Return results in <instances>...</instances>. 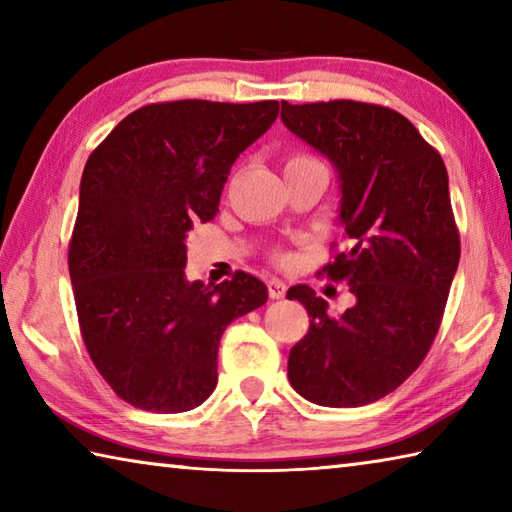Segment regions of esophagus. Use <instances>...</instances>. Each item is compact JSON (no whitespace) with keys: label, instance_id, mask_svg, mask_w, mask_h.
I'll list each match as a JSON object with an SVG mask.
<instances>
[{"label":"esophagus","instance_id":"1","mask_svg":"<svg viewBox=\"0 0 512 512\" xmlns=\"http://www.w3.org/2000/svg\"><path fill=\"white\" fill-rule=\"evenodd\" d=\"M284 293H287V284H284L282 280H277V277H271V280H268V296H271L273 300H280V298H284Z\"/></svg>","mask_w":512,"mask_h":512}]
</instances>
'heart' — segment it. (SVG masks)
Returning <instances> with one entry per match:
<instances>
[{
  "label": "heart",
  "mask_w": 512,
  "mask_h": 512,
  "mask_svg": "<svg viewBox=\"0 0 512 512\" xmlns=\"http://www.w3.org/2000/svg\"><path fill=\"white\" fill-rule=\"evenodd\" d=\"M305 160H311V158H305V155H296V158H291L287 164H291V162H305Z\"/></svg>",
  "instance_id": "obj_1"
}]
</instances>
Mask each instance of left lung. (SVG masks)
I'll return each mask as SVG.
<instances>
[{
	"label": "left lung",
	"mask_w": 512,
	"mask_h": 512,
	"mask_svg": "<svg viewBox=\"0 0 512 512\" xmlns=\"http://www.w3.org/2000/svg\"><path fill=\"white\" fill-rule=\"evenodd\" d=\"M282 124L339 176L348 250L325 271L357 300L329 316L307 284L287 291L311 318L289 381L320 406L370 404L415 372L443 320L461 257L445 162L409 119L372 103L282 101Z\"/></svg>",
	"instance_id": "8db88e82"
}]
</instances>
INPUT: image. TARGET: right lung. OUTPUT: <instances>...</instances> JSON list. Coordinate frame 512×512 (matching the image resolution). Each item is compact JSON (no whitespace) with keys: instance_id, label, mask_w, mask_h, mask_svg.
Masks as SVG:
<instances>
[{"instance_id":"1","label":"right lung","mask_w":512,"mask_h":512,"mask_svg":"<svg viewBox=\"0 0 512 512\" xmlns=\"http://www.w3.org/2000/svg\"><path fill=\"white\" fill-rule=\"evenodd\" d=\"M277 112V101L151 103L85 162L69 244L76 314L94 366L135 409L201 406L216 388L225 327L268 300L244 271L189 282L185 241L219 212L232 164Z\"/></svg>"}]
</instances>
